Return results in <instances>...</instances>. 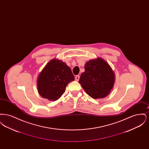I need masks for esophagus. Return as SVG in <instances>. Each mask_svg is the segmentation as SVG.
Listing matches in <instances>:
<instances>
[{
	"mask_svg": "<svg viewBox=\"0 0 149 149\" xmlns=\"http://www.w3.org/2000/svg\"><path fill=\"white\" fill-rule=\"evenodd\" d=\"M75 80H77V81H79V79H80V76L79 75H77L76 77H75Z\"/></svg>",
	"mask_w": 149,
	"mask_h": 149,
	"instance_id": "obj_1",
	"label": "esophagus"
}]
</instances>
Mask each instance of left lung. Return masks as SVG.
<instances>
[{
  "mask_svg": "<svg viewBox=\"0 0 149 149\" xmlns=\"http://www.w3.org/2000/svg\"><path fill=\"white\" fill-rule=\"evenodd\" d=\"M79 83L90 97L94 99L107 97L113 88L114 71L103 58L90 60L84 66Z\"/></svg>",
  "mask_w": 149,
  "mask_h": 149,
  "instance_id": "1",
  "label": "left lung"
}]
</instances>
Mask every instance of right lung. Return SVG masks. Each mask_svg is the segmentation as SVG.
Returning a JSON list of instances; mask_svg holds the SVG:
<instances>
[{
	"label": "right lung",
	"instance_id": "1",
	"mask_svg": "<svg viewBox=\"0 0 149 149\" xmlns=\"http://www.w3.org/2000/svg\"><path fill=\"white\" fill-rule=\"evenodd\" d=\"M73 80L74 76L70 67L62 60L53 58L38 77V92L43 98L55 101L62 96L66 86Z\"/></svg>",
	"mask_w": 149,
	"mask_h": 149
}]
</instances>
